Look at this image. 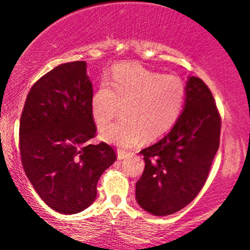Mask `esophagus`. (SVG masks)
<instances>
[{
    "label": "esophagus",
    "mask_w": 250,
    "mask_h": 250,
    "mask_svg": "<svg viewBox=\"0 0 250 250\" xmlns=\"http://www.w3.org/2000/svg\"><path fill=\"white\" fill-rule=\"evenodd\" d=\"M126 157H127V152H125L124 150H118V152H117V158H118L119 160L124 159V158H126Z\"/></svg>",
    "instance_id": "34e87169"
}]
</instances>
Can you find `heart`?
<instances>
[{
    "instance_id": "1",
    "label": "heart",
    "mask_w": 250,
    "mask_h": 250,
    "mask_svg": "<svg viewBox=\"0 0 250 250\" xmlns=\"http://www.w3.org/2000/svg\"><path fill=\"white\" fill-rule=\"evenodd\" d=\"M107 84H101L91 99V115L99 129H104L118 115L123 119L102 133L112 145L128 148L142 136L146 141L163 138L179 121L186 100L184 82L176 76L123 63L114 69Z\"/></svg>"
}]
</instances>
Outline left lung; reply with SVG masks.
<instances>
[{
    "mask_svg": "<svg viewBox=\"0 0 250 250\" xmlns=\"http://www.w3.org/2000/svg\"><path fill=\"white\" fill-rule=\"evenodd\" d=\"M186 102L174 127L140 153L145 170L135 197L155 216L176 213L203 189L220 146L221 116L213 94L200 78L187 82Z\"/></svg>",
    "mask_w": 250,
    "mask_h": 250,
    "instance_id": "left-lung-1",
    "label": "left lung"
}]
</instances>
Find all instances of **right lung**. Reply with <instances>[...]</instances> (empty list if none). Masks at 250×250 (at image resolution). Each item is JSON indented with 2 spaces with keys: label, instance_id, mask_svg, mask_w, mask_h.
<instances>
[{
  "label": "right lung",
  "instance_id": "1",
  "mask_svg": "<svg viewBox=\"0 0 250 250\" xmlns=\"http://www.w3.org/2000/svg\"><path fill=\"white\" fill-rule=\"evenodd\" d=\"M92 95L85 61L59 64L33 85L20 117L22 167L58 213L76 214L93 204L101 174L116 160L107 143L87 145L97 132Z\"/></svg>",
  "mask_w": 250,
  "mask_h": 250
}]
</instances>
